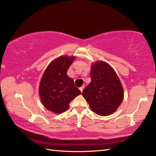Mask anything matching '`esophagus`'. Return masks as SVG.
Segmentation results:
<instances>
[{
    "mask_svg": "<svg viewBox=\"0 0 156 156\" xmlns=\"http://www.w3.org/2000/svg\"><path fill=\"white\" fill-rule=\"evenodd\" d=\"M83 89H84V86H83V87H81L80 88V91H81V92H83Z\"/></svg>",
    "mask_w": 156,
    "mask_h": 156,
    "instance_id": "obj_1",
    "label": "esophagus"
}]
</instances>
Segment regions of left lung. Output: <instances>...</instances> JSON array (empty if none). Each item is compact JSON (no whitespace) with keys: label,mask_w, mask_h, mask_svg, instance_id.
<instances>
[{"label":"left lung","mask_w":156,"mask_h":156,"mask_svg":"<svg viewBox=\"0 0 156 156\" xmlns=\"http://www.w3.org/2000/svg\"><path fill=\"white\" fill-rule=\"evenodd\" d=\"M90 80L83 91L90 109L100 116L112 114L123 98V87L117 73L105 62L98 61L91 66Z\"/></svg>","instance_id":"8db88e82"}]
</instances>
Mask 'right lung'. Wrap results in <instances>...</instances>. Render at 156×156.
I'll use <instances>...</instances> for the list:
<instances>
[{"label": "right lung", "instance_id": "obj_1", "mask_svg": "<svg viewBox=\"0 0 156 156\" xmlns=\"http://www.w3.org/2000/svg\"><path fill=\"white\" fill-rule=\"evenodd\" d=\"M73 56H63L51 63L42 76L39 95L44 106L54 113H61L68 108L70 101L81 91L74 81L67 75Z\"/></svg>", "mask_w": 156, "mask_h": 156}]
</instances>
